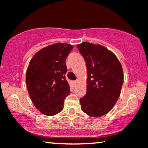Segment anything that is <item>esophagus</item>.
I'll return each instance as SVG.
<instances>
[{
  "mask_svg": "<svg viewBox=\"0 0 148 148\" xmlns=\"http://www.w3.org/2000/svg\"><path fill=\"white\" fill-rule=\"evenodd\" d=\"M73 83H74L75 84H76L77 83V81H74V82H73Z\"/></svg>",
  "mask_w": 148,
  "mask_h": 148,
  "instance_id": "34e87169",
  "label": "esophagus"
}]
</instances>
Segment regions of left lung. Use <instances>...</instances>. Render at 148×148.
I'll return each instance as SVG.
<instances>
[{"mask_svg":"<svg viewBox=\"0 0 148 148\" xmlns=\"http://www.w3.org/2000/svg\"><path fill=\"white\" fill-rule=\"evenodd\" d=\"M87 67V92L80 99L81 109L99 118L110 112L120 95L124 82L122 64L104 46L83 42L77 45Z\"/></svg>","mask_w":148,"mask_h":148,"instance_id":"obj_1","label":"left lung"}]
</instances>
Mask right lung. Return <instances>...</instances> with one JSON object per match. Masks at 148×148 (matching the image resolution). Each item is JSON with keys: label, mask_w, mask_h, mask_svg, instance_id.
<instances>
[{"label": "right lung", "mask_w": 148, "mask_h": 148, "mask_svg": "<svg viewBox=\"0 0 148 148\" xmlns=\"http://www.w3.org/2000/svg\"><path fill=\"white\" fill-rule=\"evenodd\" d=\"M73 45L57 43L37 51L28 64L26 84L32 103L41 114L52 116L64 107L70 94L65 79L66 57Z\"/></svg>", "instance_id": "1"}]
</instances>
